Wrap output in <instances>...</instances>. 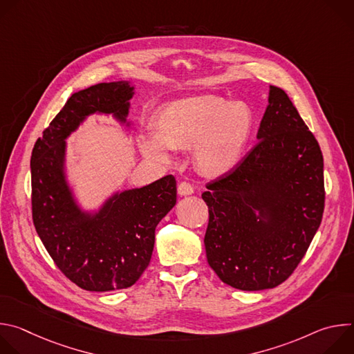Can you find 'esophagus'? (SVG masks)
<instances>
[{"label": "esophagus", "instance_id": "esophagus-1", "mask_svg": "<svg viewBox=\"0 0 354 354\" xmlns=\"http://www.w3.org/2000/svg\"><path fill=\"white\" fill-rule=\"evenodd\" d=\"M193 192H194L193 186L187 182H180L178 185V194L179 196H190V194H193Z\"/></svg>", "mask_w": 354, "mask_h": 354}]
</instances>
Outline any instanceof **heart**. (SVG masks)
<instances>
[{
	"label": "heart",
	"mask_w": 354,
	"mask_h": 354,
	"mask_svg": "<svg viewBox=\"0 0 354 354\" xmlns=\"http://www.w3.org/2000/svg\"><path fill=\"white\" fill-rule=\"evenodd\" d=\"M156 133L141 137L142 154L157 162L171 160L169 148H194L201 172L218 176L239 161L254 127V112L241 100L203 95L175 100L156 118Z\"/></svg>",
	"instance_id": "heart-1"
}]
</instances>
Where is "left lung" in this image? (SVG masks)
<instances>
[{"label": "left lung", "mask_w": 354, "mask_h": 354, "mask_svg": "<svg viewBox=\"0 0 354 354\" xmlns=\"http://www.w3.org/2000/svg\"><path fill=\"white\" fill-rule=\"evenodd\" d=\"M257 145L207 183L205 235L210 268L228 286L258 291L281 284L319 228L324 157L287 93L270 85Z\"/></svg>", "instance_id": "1"}]
</instances>
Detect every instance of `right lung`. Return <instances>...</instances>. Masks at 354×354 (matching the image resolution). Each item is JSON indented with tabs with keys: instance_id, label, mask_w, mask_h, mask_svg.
Listing matches in <instances>:
<instances>
[{
	"instance_id": "obj_1",
	"label": "right lung",
	"mask_w": 354,
	"mask_h": 354,
	"mask_svg": "<svg viewBox=\"0 0 354 354\" xmlns=\"http://www.w3.org/2000/svg\"><path fill=\"white\" fill-rule=\"evenodd\" d=\"M134 86L102 82L73 93L37 138L32 157V217L57 268L78 287L112 291L133 286L153 255L156 228L176 205V180L167 175L116 192L96 212L82 210L67 182L66 138L91 115L126 120Z\"/></svg>"
}]
</instances>
